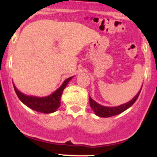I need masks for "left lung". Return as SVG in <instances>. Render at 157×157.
Listing matches in <instances>:
<instances>
[{
    "instance_id": "8db88e82",
    "label": "left lung",
    "mask_w": 157,
    "mask_h": 157,
    "mask_svg": "<svg viewBox=\"0 0 157 157\" xmlns=\"http://www.w3.org/2000/svg\"><path fill=\"white\" fill-rule=\"evenodd\" d=\"M143 86V85H142ZM142 87L140 88V91L138 92L137 95L134 97V99H131L130 102H127V103H124L123 105H118V106L115 107H106L103 106L102 105H99V103H97L96 102H95L93 99L90 96V105L92 109L94 111L95 114H96L97 116L99 117H102V118H108V117L114 116V115H117L118 114L121 113L124 111H125L126 109L131 106L135 102V101L137 100V98H138L139 95H140V91H141Z\"/></svg>"
}]
</instances>
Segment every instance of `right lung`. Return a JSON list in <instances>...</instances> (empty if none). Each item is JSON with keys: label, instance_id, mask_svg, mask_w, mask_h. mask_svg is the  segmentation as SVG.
<instances>
[{"label": "right lung", "instance_id": "right-lung-1", "mask_svg": "<svg viewBox=\"0 0 157 157\" xmlns=\"http://www.w3.org/2000/svg\"><path fill=\"white\" fill-rule=\"evenodd\" d=\"M73 77H69L64 81L61 86L54 92L50 96L45 97H36V96H29L23 94V93L19 91L16 86L13 87L17 93V96L23 104L36 112H42V113L48 114L55 112L61 105V96L62 95L63 90L66 87L68 82L72 79Z\"/></svg>", "mask_w": 157, "mask_h": 157}]
</instances>
